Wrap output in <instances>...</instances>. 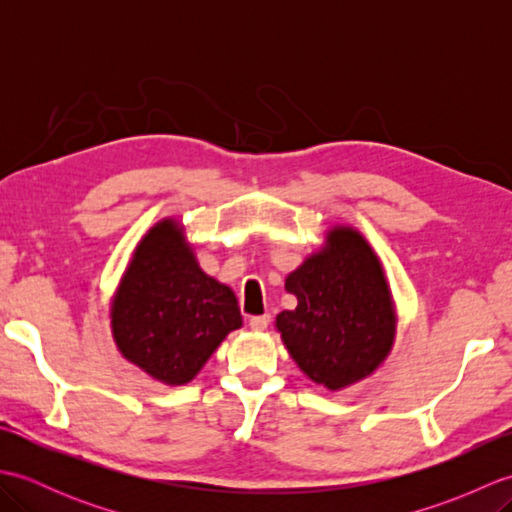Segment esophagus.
<instances>
[{
    "instance_id": "esophagus-1",
    "label": "esophagus",
    "mask_w": 512,
    "mask_h": 512,
    "mask_svg": "<svg viewBox=\"0 0 512 512\" xmlns=\"http://www.w3.org/2000/svg\"><path fill=\"white\" fill-rule=\"evenodd\" d=\"M268 323H270V317H268V314H257V317H250V321H248L250 330H255V332H262V330H266V328H268Z\"/></svg>"
}]
</instances>
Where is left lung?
Wrapping results in <instances>:
<instances>
[{
  "label": "left lung",
  "instance_id": "1",
  "mask_svg": "<svg viewBox=\"0 0 512 512\" xmlns=\"http://www.w3.org/2000/svg\"><path fill=\"white\" fill-rule=\"evenodd\" d=\"M295 310L277 314V330L301 372L332 391L369 376L396 336L391 292L363 235L336 226L328 246L286 277Z\"/></svg>",
  "mask_w": 512,
  "mask_h": 512
}]
</instances>
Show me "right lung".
<instances>
[{
    "instance_id": "right-lung-1",
    "label": "right lung",
    "mask_w": 512,
    "mask_h": 512,
    "mask_svg": "<svg viewBox=\"0 0 512 512\" xmlns=\"http://www.w3.org/2000/svg\"><path fill=\"white\" fill-rule=\"evenodd\" d=\"M239 325L233 290L202 273L182 228L173 220L151 228L112 303V334L127 361L184 385Z\"/></svg>"
}]
</instances>
